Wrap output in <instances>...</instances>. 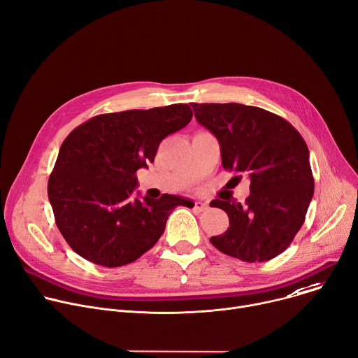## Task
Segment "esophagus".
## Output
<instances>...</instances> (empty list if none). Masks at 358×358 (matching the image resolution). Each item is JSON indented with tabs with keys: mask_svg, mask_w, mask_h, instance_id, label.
I'll return each mask as SVG.
<instances>
[{
	"mask_svg": "<svg viewBox=\"0 0 358 358\" xmlns=\"http://www.w3.org/2000/svg\"><path fill=\"white\" fill-rule=\"evenodd\" d=\"M206 208H207V203L206 201H203V200H196V201H194V210H196V211L201 213Z\"/></svg>",
	"mask_w": 358,
	"mask_h": 358,
	"instance_id": "34e87169",
	"label": "esophagus"
}]
</instances>
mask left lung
<instances>
[{"mask_svg": "<svg viewBox=\"0 0 358 358\" xmlns=\"http://www.w3.org/2000/svg\"><path fill=\"white\" fill-rule=\"evenodd\" d=\"M217 137L222 167L250 178L245 204L211 201L230 218L210 238L221 252L247 263L268 262L288 248L304 224L314 194L308 147L297 129L267 110L237 104H191ZM210 204V206H211Z\"/></svg>", "mask_w": 358, "mask_h": 358, "instance_id": "8db88e82", "label": "left lung"}]
</instances>
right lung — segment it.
I'll return each instance as SVG.
<instances>
[{
  "mask_svg": "<svg viewBox=\"0 0 358 358\" xmlns=\"http://www.w3.org/2000/svg\"><path fill=\"white\" fill-rule=\"evenodd\" d=\"M191 118L188 104L100 114L64 140L48 199L59 233L78 255L113 268L154 247L171 211L189 201L170 194L134 199L137 171Z\"/></svg>",
  "mask_w": 358,
  "mask_h": 358,
  "instance_id": "obj_1",
  "label": "right lung"
}]
</instances>
